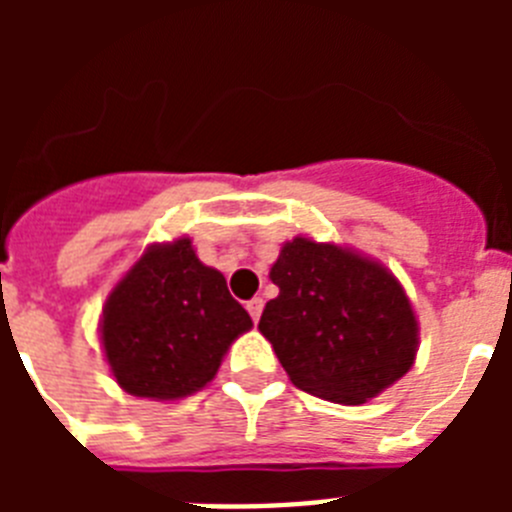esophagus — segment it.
Segmentation results:
<instances>
[{
	"instance_id": "obj_1",
	"label": "esophagus",
	"mask_w": 512,
	"mask_h": 512,
	"mask_svg": "<svg viewBox=\"0 0 512 512\" xmlns=\"http://www.w3.org/2000/svg\"><path fill=\"white\" fill-rule=\"evenodd\" d=\"M246 310L251 312L253 323H259V318H261V310H264V300H261V297H253V300L248 302V305H246Z\"/></svg>"
}]
</instances>
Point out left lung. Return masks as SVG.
I'll list each match as a JSON object with an SVG mask.
<instances>
[{"label":"left lung","mask_w":512,"mask_h":512,"mask_svg":"<svg viewBox=\"0 0 512 512\" xmlns=\"http://www.w3.org/2000/svg\"><path fill=\"white\" fill-rule=\"evenodd\" d=\"M269 277L279 295L266 302L259 330L302 392L361 405L410 372L418 320L379 261L297 235Z\"/></svg>","instance_id":"left-lung-1"}]
</instances>
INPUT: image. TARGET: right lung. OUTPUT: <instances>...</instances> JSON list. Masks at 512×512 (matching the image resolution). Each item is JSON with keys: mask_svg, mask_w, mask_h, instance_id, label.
Masks as SVG:
<instances>
[{"mask_svg": "<svg viewBox=\"0 0 512 512\" xmlns=\"http://www.w3.org/2000/svg\"><path fill=\"white\" fill-rule=\"evenodd\" d=\"M251 315L205 266L189 238L153 243L102 307L104 359L122 390L148 400H182L220 369Z\"/></svg>", "mask_w": 512, "mask_h": 512, "instance_id": "add662e5", "label": "right lung"}]
</instances>
